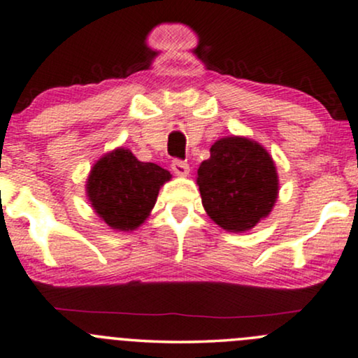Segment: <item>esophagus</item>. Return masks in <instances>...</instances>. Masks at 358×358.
<instances>
[{
  "label": "esophagus",
  "instance_id": "34e87169",
  "mask_svg": "<svg viewBox=\"0 0 358 358\" xmlns=\"http://www.w3.org/2000/svg\"><path fill=\"white\" fill-rule=\"evenodd\" d=\"M171 170H173L175 175L178 176H187L189 173V165L187 162H182V160H173V164H171Z\"/></svg>",
  "mask_w": 358,
  "mask_h": 358
}]
</instances>
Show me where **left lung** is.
Listing matches in <instances>:
<instances>
[{"label": "left lung", "instance_id": "left-lung-1", "mask_svg": "<svg viewBox=\"0 0 358 358\" xmlns=\"http://www.w3.org/2000/svg\"><path fill=\"white\" fill-rule=\"evenodd\" d=\"M206 215L229 233L250 231L268 218L279 196V176L269 152L256 140H216L196 175Z\"/></svg>", "mask_w": 358, "mask_h": 358}]
</instances>
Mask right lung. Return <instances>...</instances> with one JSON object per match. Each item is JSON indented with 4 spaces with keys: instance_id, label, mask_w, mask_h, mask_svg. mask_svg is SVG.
<instances>
[{
    "instance_id": "obj_1",
    "label": "right lung",
    "mask_w": 358,
    "mask_h": 358,
    "mask_svg": "<svg viewBox=\"0 0 358 358\" xmlns=\"http://www.w3.org/2000/svg\"><path fill=\"white\" fill-rule=\"evenodd\" d=\"M169 170L140 162L129 148L119 147L94 164L85 193L96 215L115 231H134L145 223L160 188L170 182Z\"/></svg>"
}]
</instances>
